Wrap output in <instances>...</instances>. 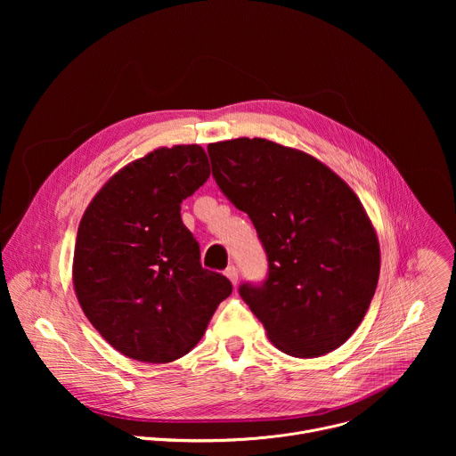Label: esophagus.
Listing matches in <instances>:
<instances>
[{
	"mask_svg": "<svg viewBox=\"0 0 456 456\" xmlns=\"http://www.w3.org/2000/svg\"><path fill=\"white\" fill-rule=\"evenodd\" d=\"M225 276L231 280V283H232V285H236V283H238V269H236L234 265H229V267L225 269Z\"/></svg>",
	"mask_w": 456,
	"mask_h": 456,
	"instance_id": "34e87169",
	"label": "esophagus"
}]
</instances>
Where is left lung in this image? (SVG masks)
<instances>
[{
    "label": "left lung",
    "instance_id": "left-lung-1",
    "mask_svg": "<svg viewBox=\"0 0 456 456\" xmlns=\"http://www.w3.org/2000/svg\"><path fill=\"white\" fill-rule=\"evenodd\" d=\"M213 176L248 215L267 254L262 283L238 292L269 339L294 357L341 346L377 289L380 252L355 192L314 157L265 139L208 146Z\"/></svg>",
    "mask_w": 456,
    "mask_h": 456
}]
</instances>
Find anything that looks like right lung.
I'll return each instance as SVG.
<instances>
[{
	"instance_id": "right-lung-1",
	"label": "right lung",
	"mask_w": 456,
	"mask_h": 456,
	"mask_svg": "<svg viewBox=\"0 0 456 456\" xmlns=\"http://www.w3.org/2000/svg\"><path fill=\"white\" fill-rule=\"evenodd\" d=\"M206 151L160 148L95 194L77 231L74 287L95 330L120 354L169 362L202 339L231 281L200 264L180 204L209 178Z\"/></svg>"
}]
</instances>
